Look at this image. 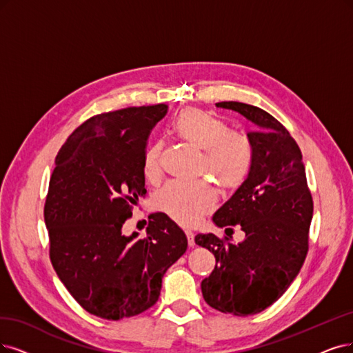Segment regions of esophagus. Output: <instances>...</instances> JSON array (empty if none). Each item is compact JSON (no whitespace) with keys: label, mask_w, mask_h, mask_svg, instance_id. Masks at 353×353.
I'll use <instances>...</instances> for the list:
<instances>
[{"label":"esophagus","mask_w":353,"mask_h":353,"mask_svg":"<svg viewBox=\"0 0 353 353\" xmlns=\"http://www.w3.org/2000/svg\"><path fill=\"white\" fill-rule=\"evenodd\" d=\"M186 237H188L189 247H194V234L192 231H186Z\"/></svg>","instance_id":"34e87169"}]
</instances>
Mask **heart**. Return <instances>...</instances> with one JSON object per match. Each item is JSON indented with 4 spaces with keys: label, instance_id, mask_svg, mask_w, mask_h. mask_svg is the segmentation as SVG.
<instances>
[{
    "label": "heart",
    "instance_id": "heart-1",
    "mask_svg": "<svg viewBox=\"0 0 353 353\" xmlns=\"http://www.w3.org/2000/svg\"><path fill=\"white\" fill-rule=\"evenodd\" d=\"M172 130L180 141L203 152L201 174L214 177L224 192L236 190L244 183L252 167V145L244 135L230 132L223 119L211 112L188 108L177 114ZM161 155V142L154 143L143 155L142 173L151 183L163 176ZM215 203L216 192L208 181H170L152 199L157 211L185 227L196 225Z\"/></svg>",
    "mask_w": 353,
    "mask_h": 353
}]
</instances>
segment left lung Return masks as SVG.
<instances>
[{
    "instance_id": "obj_1",
    "label": "left lung",
    "mask_w": 353,
    "mask_h": 353,
    "mask_svg": "<svg viewBox=\"0 0 353 353\" xmlns=\"http://www.w3.org/2000/svg\"><path fill=\"white\" fill-rule=\"evenodd\" d=\"M216 108L237 112L252 123L247 138L253 160L244 183L212 216L221 228L240 225L244 240L234 243L214 234L194 237L216 260L201 288L212 308L250 316L278 301L301 270L312 198L301 151L281 122L240 101H221Z\"/></svg>"
}]
</instances>
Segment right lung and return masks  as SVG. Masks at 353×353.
Here are the masks:
<instances>
[{
  "label": "right lung",
  "mask_w": 353,
  "mask_h": 353,
  "mask_svg": "<svg viewBox=\"0 0 353 353\" xmlns=\"http://www.w3.org/2000/svg\"><path fill=\"white\" fill-rule=\"evenodd\" d=\"M167 104L90 117L61 147L45 202L52 266L90 314L121 320L160 296L164 273L188 249L167 215H150L147 236H125L132 205L147 193L142 161Z\"/></svg>",
  "instance_id": "obj_1"
}]
</instances>
